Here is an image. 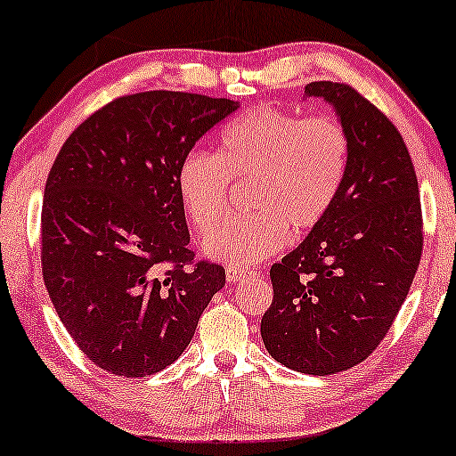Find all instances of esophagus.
I'll return each instance as SVG.
<instances>
[{
  "label": "esophagus",
  "mask_w": 456,
  "mask_h": 456,
  "mask_svg": "<svg viewBox=\"0 0 456 456\" xmlns=\"http://www.w3.org/2000/svg\"><path fill=\"white\" fill-rule=\"evenodd\" d=\"M251 274H254V271H247V268H237V266L226 268V277L230 283H239V281L251 277Z\"/></svg>",
  "instance_id": "esophagus-1"
}]
</instances>
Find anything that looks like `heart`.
<instances>
[{
  "label": "heart",
  "mask_w": 456,
  "mask_h": 456,
  "mask_svg": "<svg viewBox=\"0 0 456 456\" xmlns=\"http://www.w3.org/2000/svg\"><path fill=\"white\" fill-rule=\"evenodd\" d=\"M351 139L331 116L257 105L230 120L217 137V154L190 151L177 168V192L190 222L209 228L225 206L229 179L252 177L254 214L218 223L202 237L216 262L249 266L323 222L346 179Z\"/></svg>",
  "instance_id": "heart-1"
}]
</instances>
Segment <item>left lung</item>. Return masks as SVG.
<instances>
[{"mask_svg":"<svg viewBox=\"0 0 456 456\" xmlns=\"http://www.w3.org/2000/svg\"><path fill=\"white\" fill-rule=\"evenodd\" d=\"M351 139L346 179L328 216L273 264L274 297L262 317L271 357L325 376L362 363L406 300L423 254L419 182L402 134L355 88L306 84Z\"/></svg>","mask_w":456,"mask_h":456,"instance_id":"1","label":"left lung"}]
</instances>
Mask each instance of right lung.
<instances>
[{"mask_svg":"<svg viewBox=\"0 0 456 456\" xmlns=\"http://www.w3.org/2000/svg\"><path fill=\"white\" fill-rule=\"evenodd\" d=\"M239 101L148 91L94 111L63 143L42 205L54 311L99 368L137 379L171 365L226 285L192 262L177 168Z\"/></svg>","mask_w":456,"mask_h":456,"instance_id":"right-lung-1","label":"right lung"}]
</instances>
